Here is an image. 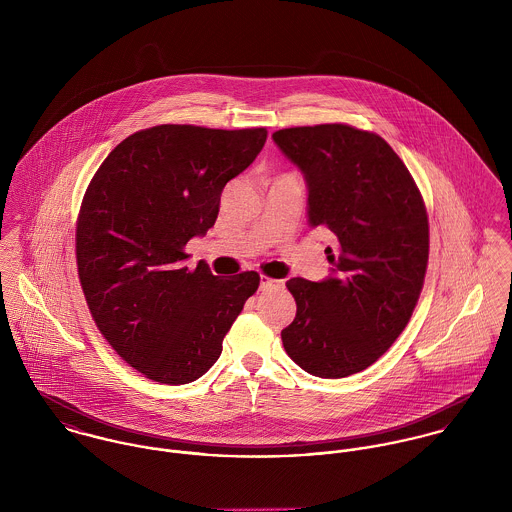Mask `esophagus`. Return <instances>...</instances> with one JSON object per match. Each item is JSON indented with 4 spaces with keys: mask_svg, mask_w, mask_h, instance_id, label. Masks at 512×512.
<instances>
[{
    "mask_svg": "<svg viewBox=\"0 0 512 512\" xmlns=\"http://www.w3.org/2000/svg\"><path fill=\"white\" fill-rule=\"evenodd\" d=\"M278 286H280L278 280H272V278H268V276H262V278H260V290H262V292L272 290V288H278Z\"/></svg>",
    "mask_w": 512,
    "mask_h": 512,
    "instance_id": "esophagus-1",
    "label": "esophagus"
}]
</instances>
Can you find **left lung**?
I'll use <instances>...</instances> for the list:
<instances>
[{
  "mask_svg": "<svg viewBox=\"0 0 512 512\" xmlns=\"http://www.w3.org/2000/svg\"><path fill=\"white\" fill-rule=\"evenodd\" d=\"M307 185V219L331 230V274L286 282L297 303L282 331L295 365L345 378L378 361L408 325L424 286L430 226L404 161L380 136L347 124L272 134Z\"/></svg>",
  "mask_w": 512,
  "mask_h": 512,
  "instance_id": "left-lung-1",
  "label": "left lung"
}]
</instances>
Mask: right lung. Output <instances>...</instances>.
<instances>
[{"mask_svg": "<svg viewBox=\"0 0 512 512\" xmlns=\"http://www.w3.org/2000/svg\"><path fill=\"white\" fill-rule=\"evenodd\" d=\"M266 138V128L153 126L114 147L84 193L76 266L88 309L112 349L155 382L203 376L260 286L256 272L189 270L183 248L215 224L224 185Z\"/></svg>", "mask_w": 512, "mask_h": 512, "instance_id": "add662e5", "label": "right lung"}]
</instances>
